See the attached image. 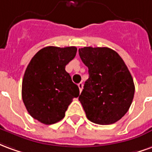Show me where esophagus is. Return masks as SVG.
<instances>
[{
    "label": "esophagus",
    "instance_id": "34e87169",
    "mask_svg": "<svg viewBox=\"0 0 152 152\" xmlns=\"http://www.w3.org/2000/svg\"><path fill=\"white\" fill-rule=\"evenodd\" d=\"M78 87H79L80 91L81 92V91H82V89H83V83L82 82L79 83V84H78Z\"/></svg>",
    "mask_w": 152,
    "mask_h": 152
}]
</instances>
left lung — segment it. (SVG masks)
<instances>
[{
  "label": "left lung",
  "instance_id": "1",
  "mask_svg": "<svg viewBox=\"0 0 152 152\" xmlns=\"http://www.w3.org/2000/svg\"><path fill=\"white\" fill-rule=\"evenodd\" d=\"M79 54L89 68V79L79 96L86 116L95 124H114L129 111L134 99L135 87L127 66L107 47H84Z\"/></svg>",
  "mask_w": 152,
  "mask_h": 152
}]
</instances>
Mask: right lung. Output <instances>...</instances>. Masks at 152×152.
<instances>
[{
	"label": "right lung",
	"mask_w": 152,
	"mask_h": 152,
	"mask_svg": "<svg viewBox=\"0 0 152 152\" xmlns=\"http://www.w3.org/2000/svg\"><path fill=\"white\" fill-rule=\"evenodd\" d=\"M75 46H47L39 50L25 71L22 98L31 117L45 124H55L65 116L74 98L80 94L65 66L75 58Z\"/></svg>",
	"instance_id": "right-lung-1"
}]
</instances>
